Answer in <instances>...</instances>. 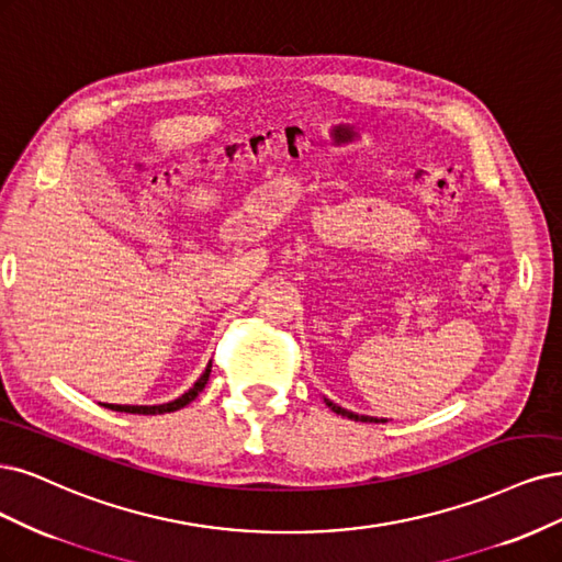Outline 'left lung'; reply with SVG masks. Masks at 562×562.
<instances>
[{"label": "left lung", "mask_w": 562, "mask_h": 562, "mask_svg": "<svg viewBox=\"0 0 562 562\" xmlns=\"http://www.w3.org/2000/svg\"><path fill=\"white\" fill-rule=\"evenodd\" d=\"M325 404L330 406V409L335 412V414H339V416H346V418H351V420H362V423H385L383 418H372V416H358V414H353V412H346V409H341V406H337L335 402H330L325 397Z\"/></svg>", "instance_id": "8db88e82"}]
</instances>
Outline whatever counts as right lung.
<instances>
[{
    "mask_svg": "<svg viewBox=\"0 0 562 562\" xmlns=\"http://www.w3.org/2000/svg\"><path fill=\"white\" fill-rule=\"evenodd\" d=\"M209 374H211V362L206 364V370H204V374L195 381V385H192V389L188 391V393H183L179 400H173V402H167V404H156V406H121V404H104V406H109V409H113V412H127V414H144V416H156V414H167V412H177V409H181V406H186V404H190L192 400H195L202 391H204V385H206V381H209Z\"/></svg>",
    "mask_w": 562,
    "mask_h": 562,
    "instance_id": "add662e5",
    "label": "right lung"
}]
</instances>
